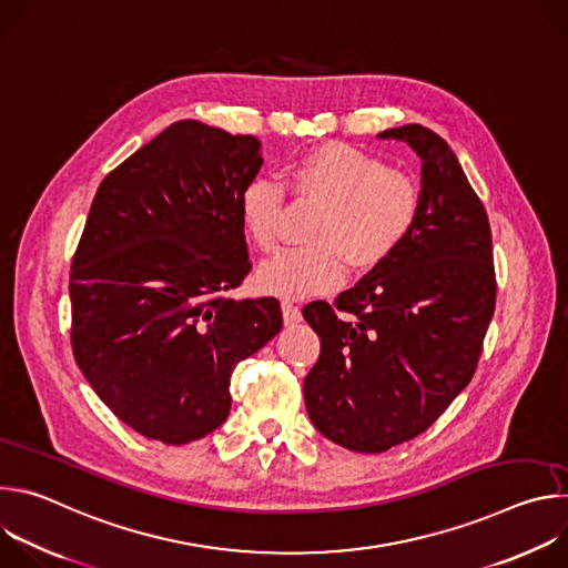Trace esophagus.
Listing matches in <instances>:
<instances>
[{
    "mask_svg": "<svg viewBox=\"0 0 568 568\" xmlns=\"http://www.w3.org/2000/svg\"><path fill=\"white\" fill-rule=\"evenodd\" d=\"M283 321L285 326H294V323L301 321V310L290 301H283Z\"/></svg>",
    "mask_w": 568,
    "mask_h": 568,
    "instance_id": "34e87169",
    "label": "esophagus"
}]
</instances>
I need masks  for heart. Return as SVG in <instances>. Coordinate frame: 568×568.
I'll list each match as a JSON object with an SVG mask.
<instances>
[{"mask_svg":"<svg viewBox=\"0 0 568 568\" xmlns=\"http://www.w3.org/2000/svg\"><path fill=\"white\" fill-rule=\"evenodd\" d=\"M298 195L323 202L310 226V247L265 261L256 274L263 292L281 298L328 294L346 278V261L368 270L388 258L414 231L420 189L382 159L344 143L318 145L290 171ZM285 189L267 178L252 180L240 195V220L254 245L276 247Z\"/></svg>","mask_w":568,"mask_h":568,"instance_id":"heart-1","label":"heart"}]
</instances>
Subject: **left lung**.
Masks as SVG:
<instances>
[{
    "label": "left lung",
    "mask_w": 568,
    "mask_h": 568,
    "mask_svg": "<svg viewBox=\"0 0 568 568\" xmlns=\"http://www.w3.org/2000/svg\"><path fill=\"white\" fill-rule=\"evenodd\" d=\"M377 136L420 156L418 222L333 307H303L321 342L303 382L307 416L318 434L359 454L434 425L469 384L497 298L488 213L454 150L418 123Z\"/></svg>",
    "instance_id": "obj_1"
}]
</instances>
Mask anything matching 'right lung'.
<instances>
[{
	"instance_id": "obj_1",
	"label": "right lung",
	"mask_w": 568,
	"mask_h": 568,
	"mask_svg": "<svg viewBox=\"0 0 568 568\" xmlns=\"http://www.w3.org/2000/svg\"><path fill=\"white\" fill-rule=\"evenodd\" d=\"M261 141L200 121L156 134L99 186L69 278L71 346L136 434L186 445L231 409V373L283 326L276 298H229L250 272L240 195Z\"/></svg>"
}]
</instances>
